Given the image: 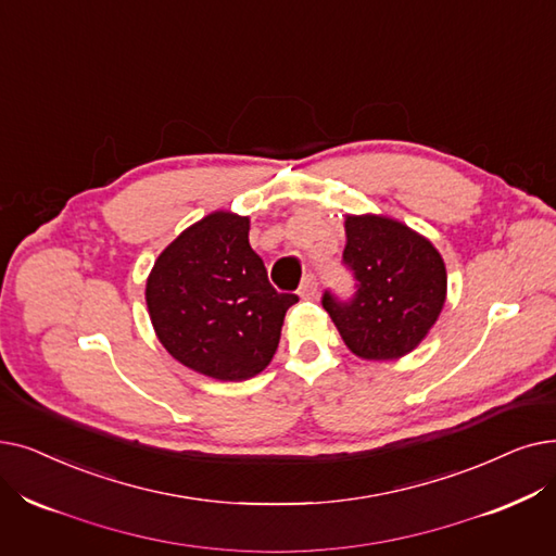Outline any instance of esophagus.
I'll use <instances>...</instances> for the list:
<instances>
[{"instance_id":"34e87169","label":"esophagus","mask_w":556,"mask_h":556,"mask_svg":"<svg viewBox=\"0 0 556 556\" xmlns=\"http://www.w3.org/2000/svg\"><path fill=\"white\" fill-rule=\"evenodd\" d=\"M298 293H300V298H304V300L316 298V293H318V279H316V275H311V273L304 275Z\"/></svg>"}]
</instances>
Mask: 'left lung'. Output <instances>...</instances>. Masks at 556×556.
Returning <instances> with one entry per match:
<instances>
[{"label": "left lung", "instance_id": "1", "mask_svg": "<svg viewBox=\"0 0 556 556\" xmlns=\"http://www.w3.org/2000/svg\"><path fill=\"white\" fill-rule=\"evenodd\" d=\"M345 233L343 265L354 293L338 298L327 288L323 306L356 356H404L443 308L445 263L427 238L381 215H348Z\"/></svg>", "mask_w": 556, "mask_h": 556}]
</instances>
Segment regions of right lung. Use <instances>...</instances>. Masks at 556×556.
<instances>
[{"mask_svg": "<svg viewBox=\"0 0 556 556\" xmlns=\"http://www.w3.org/2000/svg\"><path fill=\"white\" fill-rule=\"evenodd\" d=\"M250 220L211 213L156 258L148 308L159 341L184 366L223 381L250 379L270 364L286 311L250 248Z\"/></svg>", "mask_w": 556, "mask_h": 556, "instance_id": "1", "label": "right lung"}]
</instances>
